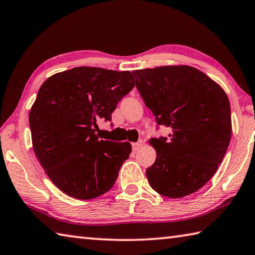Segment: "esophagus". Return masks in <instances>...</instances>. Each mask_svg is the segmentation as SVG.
Here are the masks:
<instances>
[{"label":"esophagus","mask_w":255,"mask_h":255,"mask_svg":"<svg viewBox=\"0 0 255 255\" xmlns=\"http://www.w3.org/2000/svg\"><path fill=\"white\" fill-rule=\"evenodd\" d=\"M131 146H132L133 151H137L142 146V140H138L137 142H132Z\"/></svg>","instance_id":"34e87169"}]
</instances>
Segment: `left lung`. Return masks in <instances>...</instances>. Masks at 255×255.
I'll return each mask as SVG.
<instances>
[{
    "label": "left lung",
    "mask_w": 255,
    "mask_h": 255,
    "mask_svg": "<svg viewBox=\"0 0 255 255\" xmlns=\"http://www.w3.org/2000/svg\"><path fill=\"white\" fill-rule=\"evenodd\" d=\"M136 87L169 138H151L154 165L146 176L160 195L180 198L197 192L216 173L232 133L228 96L198 69L179 64L132 72Z\"/></svg>",
    "instance_id": "obj_1"
}]
</instances>
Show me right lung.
Masks as SVG:
<instances>
[{
  "label": "right lung",
  "mask_w": 255,
  "mask_h": 255,
  "mask_svg": "<svg viewBox=\"0 0 255 255\" xmlns=\"http://www.w3.org/2000/svg\"><path fill=\"white\" fill-rule=\"evenodd\" d=\"M133 87L130 71L97 67L55 73L40 87L29 114L32 146L60 191L87 201L114 186L131 145L99 139L97 123L112 119Z\"/></svg>",
  "instance_id": "obj_1"
}]
</instances>
